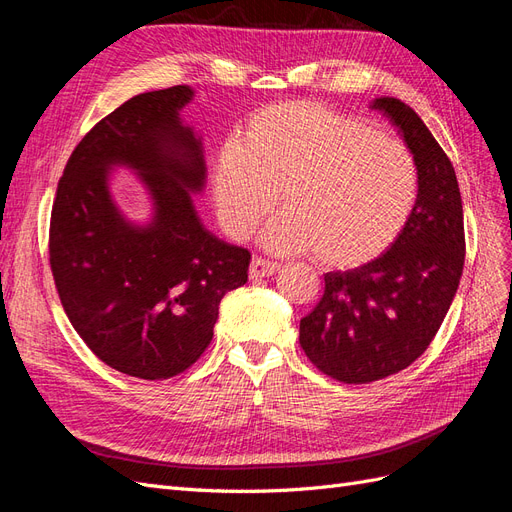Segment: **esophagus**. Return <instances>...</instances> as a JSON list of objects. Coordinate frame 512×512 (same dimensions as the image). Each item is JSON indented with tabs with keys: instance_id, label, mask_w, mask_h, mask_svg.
Masks as SVG:
<instances>
[{
	"instance_id": "obj_1",
	"label": "esophagus",
	"mask_w": 512,
	"mask_h": 512,
	"mask_svg": "<svg viewBox=\"0 0 512 512\" xmlns=\"http://www.w3.org/2000/svg\"><path fill=\"white\" fill-rule=\"evenodd\" d=\"M277 271H280V265H277V262H273V260L262 258V256H256L252 260V265H250V277H252V280H258V277H269V275H273Z\"/></svg>"
}]
</instances>
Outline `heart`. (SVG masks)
<instances>
[{
    "label": "heart",
    "instance_id": "1",
    "mask_svg": "<svg viewBox=\"0 0 512 512\" xmlns=\"http://www.w3.org/2000/svg\"><path fill=\"white\" fill-rule=\"evenodd\" d=\"M213 200L232 237L267 230L277 252L314 250L318 262L354 269L382 256L406 230L418 200V166L399 138L318 102L256 111L213 160Z\"/></svg>",
    "mask_w": 512,
    "mask_h": 512
}]
</instances>
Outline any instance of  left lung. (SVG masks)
Masks as SVG:
<instances>
[{"label":"left lung","mask_w":512,"mask_h":512,"mask_svg":"<svg viewBox=\"0 0 512 512\" xmlns=\"http://www.w3.org/2000/svg\"><path fill=\"white\" fill-rule=\"evenodd\" d=\"M414 153L418 200L399 239L376 260L324 275V294L299 327L322 374L367 384L412 365L436 337L457 292L466 232L455 168L408 104L378 98Z\"/></svg>","instance_id":"left-lung-1"}]
</instances>
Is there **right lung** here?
I'll use <instances>...</instances> for the list:
<instances>
[{"label": "right lung", "mask_w": 512, "mask_h": 512, "mask_svg": "<svg viewBox=\"0 0 512 512\" xmlns=\"http://www.w3.org/2000/svg\"><path fill=\"white\" fill-rule=\"evenodd\" d=\"M192 89L175 85L123 102L100 119L57 183L49 228L55 288L74 331L102 363L141 380L194 365L228 290L247 282L252 254L200 224L190 190L205 183L200 141L179 121ZM128 163L157 203L147 229L123 221L105 168Z\"/></svg>", "instance_id": "obj_1"}]
</instances>
